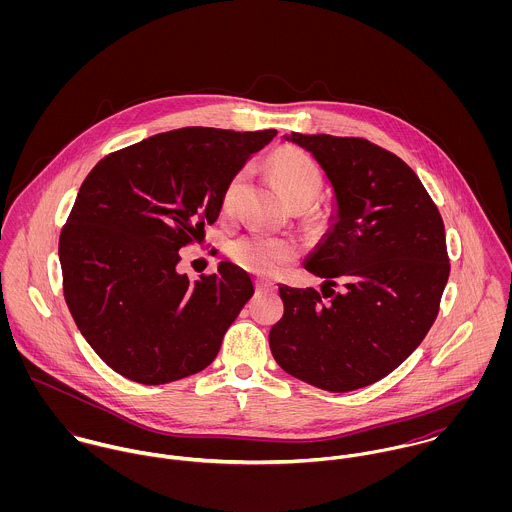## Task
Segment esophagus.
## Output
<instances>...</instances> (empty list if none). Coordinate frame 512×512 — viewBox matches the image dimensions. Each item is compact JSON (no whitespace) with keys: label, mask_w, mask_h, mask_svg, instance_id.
<instances>
[{"label":"esophagus","mask_w":512,"mask_h":512,"mask_svg":"<svg viewBox=\"0 0 512 512\" xmlns=\"http://www.w3.org/2000/svg\"><path fill=\"white\" fill-rule=\"evenodd\" d=\"M256 292H272V284H268V282H262V280H256Z\"/></svg>","instance_id":"esophagus-1"}]
</instances>
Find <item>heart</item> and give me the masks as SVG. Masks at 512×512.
<instances>
[{
	"instance_id": "b5f03b06",
	"label": "heart",
	"mask_w": 512,
	"mask_h": 512,
	"mask_svg": "<svg viewBox=\"0 0 512 512\" xmlns=\"http://www.w3.org/2000/svg\"><path fill=\"white\" fill-rule=\"evenodd\" d=\"M270 171L284 199L292 207H299V209L309 207L319 195L323 185V177L317 163L309 155L293 147L280 149L270 157ZM242 181H244L242 171L228 181L222 195L224 213H228L234 207ZM230 256L238 266H242L248 272L260 274V276H272L292 258V248L284 240H278L266 234H250L236 240L230 246Z\"/></svg>"
}]
</instances>
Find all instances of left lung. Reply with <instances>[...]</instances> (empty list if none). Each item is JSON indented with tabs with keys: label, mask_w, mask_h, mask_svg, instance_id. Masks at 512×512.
I'll list each match as a JSON object with an SVG mask.
<instances>
[{
	"label": "left lung",
	"mask_w": 512,
	"mask_h": 512,
	"mask_svg": "<svg viewBox=\"0 0 512 512\" xmlns=\"http://www.w3.org/2000/svg\"><path fill=\"white\" fill-rule=\"evenodd\" d=\"M284 140L325 171L335 215L303 262L325 280L321 293L280 286L284 317L270 329V349L311 386L357 390L402 365L434 325L449 278L443 220L398 155L363 138Z\"/></svg>",
	"instance_id": "obj_1"
}]
</instances>
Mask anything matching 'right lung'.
<instances>
[{
	"instance_id": "1",
	"label": "right lung",
	"mask_w": 512,
	"mask_h": 512,
	"mask_svg": "<svg viewBox=\"0 0 512 512\" xmlns=\"http://www.w3.org/2000/svg\"><path fill=\"white\" fill-rule=\"evenodd\" d=\"M274 136L181 128L114 151L88 173L59 260L74 323L112 370L153 386L215 361L254 286L230 262L191 282L175 270L179 248L219 219L228 181Z\"/></svg>"
}]
</instances>
